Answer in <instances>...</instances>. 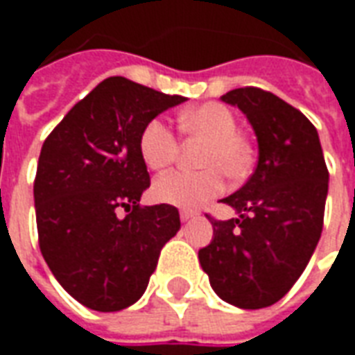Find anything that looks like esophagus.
<instances>
[{
  "label": "esophagus",
  "mask_w": 355,
  "mask_h": 355,
  "mask_svg": "<svg viewBox=\"0 0 355 355\" xmlns=\"http://www.w3.org/2000/svg\"><path fill=\"white\" fill-rule=\"evenodd\" d=\"M196 215H198V213H193V211H182V213H180V220L186 223V220H190V218H193Z\"/></svg>",
  "instance_id": "1"
}]
</instances>
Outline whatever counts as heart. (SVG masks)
Listing matches in <instances>:
<instances>
[{
	"mask_svg": "<svg viewBox=\"0 0 355 355\" xmlns=\"http://www.w3.org/2000/svg\"><path fill=\"white\" fill-rule=\"evenodd\" d=\"M178 132L190 140H203L200 167L196 171H171L155 180L152 193L159 203L193 209L207 203L224 190V175L230 180L247 177L253 163L251 142L238 131V119L230 108L205 102L184 110L177 117ZM177 135L162 119H150L139 137V152L148 169L162 171L177 159Z\"/></svg>",
	"mask_w": 355,
	"mask_h": 355,
	"instance_id": "b5f03b06",
	"label": "heart"
}]
</instances>
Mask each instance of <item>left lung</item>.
I'll return each mask as SVG.
<instances>
[{"instance_id":"8db88e82","label":"left lung","mask_w":355,"mask_h":355,"mask_svg":"<svg viewBox=\"0 0 355 355\" xmlns=\"http://www.w3.org/2000/svg\"><path fill=\"white\" fill-rule=\"evenodd\" d=\"M253 125L259 163L243 188L223 203L238 218L213 224V241L200 262L218 297L239 308L275 304L295 285L320 241L329 171L312 121L259 87L223 96Z\"/></svg>"}]
</instances>
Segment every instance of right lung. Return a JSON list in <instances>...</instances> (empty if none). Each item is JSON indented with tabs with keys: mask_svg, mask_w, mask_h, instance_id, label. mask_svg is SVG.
<instances>
[{
	"mask_svg": "<svg viewBox=\"0 0 355 355\" xmlns=\"http://www.w3.org/2000/svg\"><path fill=\"white\" fill-rule=\"evenodd\" d=\"M184 101L108 78L43 142L34 180L40 249L58 283L91 310L135 304L163 245L180 230L177 207L139 203L150 186L139 137L150 119Z\"/></svg>",
	"mask_w": 355,
	"mask_h": 355,
	"instance_id": "add662e5",
	"label": "right lung"
}]
</instances>
